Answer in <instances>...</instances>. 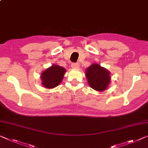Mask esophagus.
Segmentation results:
<instances>
[{"mask_svg": "<svg viewBox=\"0 0 148 148\" xmlns=\"http://www.w3.org/2000/svg\"><path fill=\"white\" fill-rule=\"evenodd\" d=\"M71 66L73 68H78L79 67V64L78 63H72L71 64Z\"/></svg>", "mask_w": 148, "mask_h": 148, "instance_id": "1", "label": "esophagus"}]
</instances>
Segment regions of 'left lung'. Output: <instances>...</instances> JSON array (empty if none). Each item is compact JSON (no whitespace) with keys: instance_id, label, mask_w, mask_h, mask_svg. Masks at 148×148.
I'll list each match as a JSON object with an SVG mask.
<instances>
[{"instance_id":"obj_1","label":"left lung","mask_w":148,"mask_h":148,"mask_svg":"<svg viewBox=\"0 0 148 148\" xmlns=\"http://www.w3.org/2000/svg\"><path fill=\"white\" fill-rule=\"evenodd\" d=\"M86 76L89 85L97 91L106 89L110 82V72L97 64H93L87 68Z\"/></svg>"}]
</instances>
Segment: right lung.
<instances>
[{
	"label": "right lung",
	"instance_id": "right-lung-1",
	"mask_svg": "<svg viewBox=\"0 0 148 148\" xmlns=\"http://www.w3.org/2000/svg\"><path fill=\"white\" fill-rule=\"evenodd\" d=\"M66 70L63 67L58 65H53L46 69L41 74L42 84L46 88L56 87L62 80Z\"/></svg>",
	"mask_w": 148,
	"mask_h": 148
}]
</instances>
